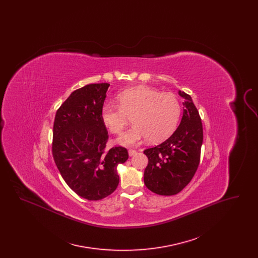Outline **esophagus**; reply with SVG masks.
<instances>
[{"label": "esophagus", "instance_id": "obj_1", "mask_svg": "<svg viewBox=\"0 0 258 258\" xmlns=\"http://www.w3.org/2000/svg\"><path fill=\"white\" fill-rule=\"evenodd\" d=\"M137 154V152L135 151V150H128V155H130V157H134Z\"/></svg>", "mask_w": 258, "mask_h": 258}]
</instances>
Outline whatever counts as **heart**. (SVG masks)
I'll list each match as a JSON object with an SVG mask.
<instances>
[{"instance_id":"heart-1","label":"heart","mask_w":258,"mask_h":258,"mask_svg":"<svg viewBox=\"0 0 258 258\" xmlns=\"http://www.w3.org/2000/svg\"><path fill=\"white\" fill-rule=\"evenodd\" d=\"M117 101L119 107L104 104L100 118L111 134L118 135L132 116L134 125L117 139L123 146H135L147 138L152 143L165 140L174 132L181 113L174 95L146 85L123 90L118 94Z\"/></svg>"}]
</instances>
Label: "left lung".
<instances>
[{
  "label": "left lung",
  "mask_w": 258,
  "mask_h": 258,
  "mask_svg": "<svg viewBox=\"0 0 258 258\" xmlns=\"http://www.w3.org/2000/svg\"><path fill=\"white\" fill-rule=\"evenodd\" d=\"M184 98L181 123L174 134L156 147L144 151L148 165L144 183L160 196L180 192L195 176L199 165L203 127L199 113L189 95L179 91Z\"/></svg>",
  "instance_id": "1"
}]
</instances>
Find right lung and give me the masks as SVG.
I'll list each match as a JSON object with an SVG mask.
<instances>
[{
    "mask_svg": "<svg viewBox=\"0 0 258 258\" xmlns=\"http://www.w3.org/2000/svg\"><path fill=\"white\" fill-rule=\"evenodd\" d=\"M110 84L95 83L73 92L58 109L52 153L62 179L79 197L100 200L117 188L118 165L126 149L105 150L108 133L100 113Z\"/></svg>",
    "mask_w": 258,
    "mask_h": 258,
    "instance_id": "right-lung-1",
    "label": "right lung"
}]
</instances>
